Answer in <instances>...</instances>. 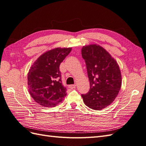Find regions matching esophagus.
<instances>
[{"instance_id": "34e87169", "label": "esophagus", "mask_w": 146, "mask_h": 146, "mask_svg": "<svg viewBox=\"0 0 146 146\" xmlns=\"http://www.w3.org/2000/svg\"><path fill=\"white\" fill-rule=\"evenodd\" d=\"M76 85H70L68 86V87L70 88V89H74V88H76Z\"/></svg>"}]
</instances>
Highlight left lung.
I'll list each match as a JSON object with an SVG mask.
<instances>
[{"mask_svg":"<svg viewBox=\"0 0 146 146\" xmlns=\"http://www.w3.org/2000/svg\"><path fill=\"white\" fill-rule=\"evenodd\" d=\"M82 55L85 60L90 90L82 97L85 104L95 110L111 105L122 85V76L117 61L104 47L97 44L84 46Z\"/></svg>","mask_w":146,"mask_h":146,"instance_id":"1","label":"left lung"}]
</instances>
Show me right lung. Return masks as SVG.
Returning a JSON list of instances; mask_svg holds the SVG:
<instances>
[{
    "label": "right lung",
    "mask_w": 146,
    "mask_h": 146,
    "mask_svg": "<svg viewBox=\"0 0 146 146\" xmlns=\"http://www.w3.org/2000/svg\"><path fill=\"white\" fill-rule=\"evenodd\" d=\"M71 50V47L53 48L43 53L31 66L29 92L37 104L54 107L63 100L67 93L61 83L60 65Z\"/></svg>",
    "instance_id": "obj_1"
}]
</instances>
